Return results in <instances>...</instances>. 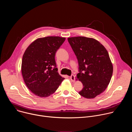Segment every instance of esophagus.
I'll use <instances>...</instances> for the list:
<instances>
[{
	"label": "esophagus",
	"instance_id": "1",
	"mask_svg": "<svg viewBox=\"0 0 132 132\" xmlns=\"http://www.w3.org/2000/svg\"><path fill=\"white\" fill-rule=\"evenodd\" d=\"M70 79L72 82H74L75 81V76L73 75H72L71 76H70Z\"/></svg>",
	"mask_w": 132,
	"mask_h": 132
}]
</instances>
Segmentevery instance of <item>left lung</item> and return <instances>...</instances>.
<instances>
[{
	"mask_svg": "<svg viewBox=\"0 0 132 132\" xmlns=\"http://www.w3.org/2000/svg\"><path fill=\"white\" fill-rule=\"evenodd\" d=\"M79 64L77 77L83 84L79 94L93 99L103 92L110 82L113 66L106 48L97 40L84 36L68 37Z\"/></svg>",
	"mask_w": 132,
	"mask_h": 132,
	"instance_id": "8db88e82",
	"label": "left lung"
}]
</instances>
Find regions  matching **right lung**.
<instances>
[{
  "instance_id": "right-lung-1",
  "label": "right lung",
  "mask_w": 132,
  "mask_h": 132,
  "mask_svg": "<svg viewBox=\"0 0 132 132\" xmlns=\"http://www.w3.org/2000/svg\"><path fill=\"white\" fill-rule=\"evenodd\" d=\"M65 37L47 36L37 39L26 50L21 71L26 85L40 97H47L57 89L64 79L59 75L55 56Z\"/></svg>"
}]
</instances>
